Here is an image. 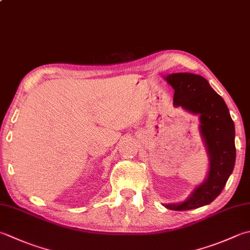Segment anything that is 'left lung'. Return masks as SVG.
Masks as SVG:
<instances>
[{
  "label": "left lung",
  "mask_w": 250,
  "mask_h": 250,
  "mask_svg": "<svg viewBox=\"0 0 250 250\" xmlns=\"http://www.w3.org/2000/svg\"><path fill=\"white\" fill-rule=\"evenodd\" d=\"M173 87V106L199 116V132L206 148L209 169L203 183L181 203L165 204L170 210L206 206L219 196L235 165V126L226 102L204 77L189 72L165 77Z\"/></svg>",
  "instance_id": "8db88e82"
}]
</instances>
